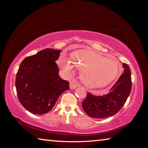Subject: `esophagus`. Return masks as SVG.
Returning <instances> with one entry per match:
<instances>
[{"label":"esophagus","mask_w":148,"mask_h":148,"mask_svg":"<svg viewBox=\"0 0 148 148\" xmlns=\"http://www.w3.org/2000/svg\"><path fill=\"white\" fill-rule=\"evenodd\" d=\"M78 86V84L75 82H71L70 84V88L71 89H74Z\"/></svg>","instance_id":"34e87169"}]
</instances>
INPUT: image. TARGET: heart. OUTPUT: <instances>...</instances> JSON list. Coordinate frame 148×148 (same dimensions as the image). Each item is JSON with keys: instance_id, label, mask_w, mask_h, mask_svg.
I'll return each instance as SVG.
<instances>
[{"instance_id": "b5f03b06", "label": "heart", "mask_w": 148, "mask_h": 148, "mask_svg": "<svg viewBox=\"0 0 148 148\" xmlns=\"http://www.w3.org/2000/svg\"><path fill=\"white\" fill-rule=\"evenodd\" d=\"M71 60L64 55L60 56L58 65L68 75L75 73L78 68L82 71L83 83L90 89L102 88L112 82L122 70L119 62L95 51L81 49L74 52Z\"/></svg>"}]
</instances>
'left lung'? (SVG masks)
<instances>
[{
  "label": "left lung",
  "mask_w": 148,
  "mask_h": 148,
  "mask_svg": "<svg viewBox=\"0 0 148 148\" xmlns=\"http://www.w3.org/2000/svg\"><path fill=\"white\" fill-rule=\"evenodd\" d=\"M123 73L110 89V92L102 96L91 93L82 103L84 111L89 117L96 119L109 117L117 114L125 104L132 89L131 70L129 66L123 63Z\"/></svg>",
  "instance_id": "left-lung-1"
}]
</instances>
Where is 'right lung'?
Wrapping results in <instances>:
<instances>
[{
	"label": "right lung",
	"instance_id": "add662e5",
	"mask_svg": "<svg viewBox=\"0 0 148 148\" xmlns=\"http://www.w3.org/2000/svg\"><path fill=\"white\" fill-rule=\"evenodd\" d=\"M61 50L47 48L22 61L16 77L19 101L25 109L36 115L50 111L59 96L70 89L69 83L59 75L56 61Z\"/></svg>",
	"mask_w": 148,
	"mask_h": 148
}]
</instances>
